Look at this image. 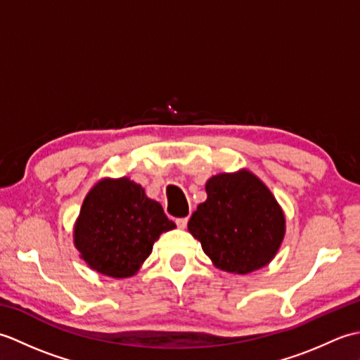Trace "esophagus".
Segmentation results:
<instances>
[{"instance_id": "esophagus-1", "label": "esophagus", "mask_w": 360, "mask_h": 360, "mask_svg": "<svg viewBox=\"0 0 360 360\" xmlns=\"http://www.w3.org/2000/svg\"><path fill=\"white\" fill-rule=\"evenodd\" d=\"M188 218H176V224H178L179 229H186Z\"/></svg>"}]
</instances>
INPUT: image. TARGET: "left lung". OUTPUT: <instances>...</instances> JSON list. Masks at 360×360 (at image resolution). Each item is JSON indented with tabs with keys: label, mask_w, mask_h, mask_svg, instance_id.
Masks as SVG:
<instances>
[{
	"label": "left lung",
	"mask_w": 360,
	"mask_h": 360,
	"mask_svg": "<svg viewBox=\"0 0 360 360\" xmlns=\"http://www.w3.org/2000/svg\"><path fill=\"white\" fill-rule=\"evenodd\" d=\"M205 192L187 227L213 266L243 275L269 264L285 238L286 218L264 182L241 168L212 176Z\"/></svg>",
	"instance_id": "obj_1"
}]
</instances>
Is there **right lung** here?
I'll return each instance as SVG.
<instances>
[{"mask_svg":"<svg viewBox=\"0 0 360 360\" xmlns=\"http://www.w3.org/2000/svg\"><path fill=\"white\" fill-rule=\"evenodd\" d=\"M174 227L141 184L127 176L103 178L83 200L74 224V246L93 271L127 278L141 271L160 233Z\"/></svg>","mask_w":360,"mask_h":360,"instance_id":"add662e5","label":"right lung"}]
</instances>
